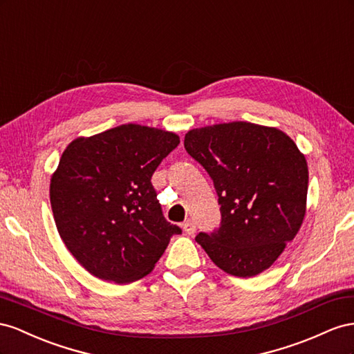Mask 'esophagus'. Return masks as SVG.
I'll list each match as a JSON object with an SVG mask.
<instances>
[{"mask_svg": "<svg viewBox=\"0 0 354 354\" xmlns=\"http://www.w3.org/2000/svg\"><path fill=\"white\" fill-rule=\"evenodd\" d=\"M183 228H184V231H185V233H187L188 236H193V234L196 233V224H194V222L191 221V219H188V221L184 222Z\"/></svg>", "mask_w": 354, "mask_h": 354, "instance_id": "obj_1", "label": "esophagus"}]
</instances>
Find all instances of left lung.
Listing matches in <instances>:
<instances>
[{
  "label": "left lung",
  "mask_w": 354,
  "mask_h": 354,
  "mask_svg": "<svg viewBox=\"0 0 354 354\" xmlns=\"http://www.w3.org/2000/svg\"><path fill=\"white\" fill-rule=\"evenodd\" d=\"M187 153L214 180L221 224L197 243L231 276L270 268L306 215L308 167L286 133L246 121L193 129Z\"/></svg>",
  "instance_id": "obj_1"
}]
</instances>
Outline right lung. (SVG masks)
<instances>
[{
	"instance_id": "add662e5",
	"label": "right lung",
	"mask_w": 354,
	"mask_h": 354,
	"mask_svg": "<svg viewBox=\"0 0 354 354\" xmlns=\"http://www.w3.org/2000/svg\"><path fill=\"white\" fill-rule=\"evenodd\" d=\"M179 136L121 124L71 142L50 180L60 239L90 274L130 283L153 271L183 230L163 216L151 176Z\"/></svg>"
}]
</instances>
